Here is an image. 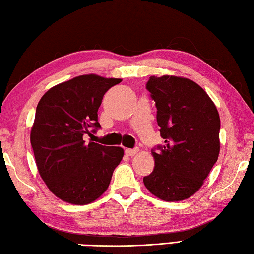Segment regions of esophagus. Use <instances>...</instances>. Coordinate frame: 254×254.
Wrapping results in <instances>:
<instances>
[{"label": "esophagus", "instance_id": "1", "mask_svg": "<svg viewBox=\"0 0 254 254\" xmlns=\"http://www.w3.org/2000/svg\"><path fill=\"white\" fill-rule=\"evenodd\" d=\"M138 153V148H127L126 150H125V154L127 155V156H135V155Z\"/></svg>", "mask_w": 254, "mask_h": 254}]
</instances>
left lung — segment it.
Masks as SVG:
<instances>
[{"label": "left lung", "mask_w": 254, "mask_h": 254, "mask_svg": "<svg viewBox=\"0 0 254 254\" xmlns=\"http://www.w3.org/2000/svg\"><path fill=\"white\" fill-rule=\"evenodd\" d=\"M146 89L165 144L152 149L155 167L144 184L163 201H182L197 192L217 161L220 116L207 93L190 79L152 75Z\"/></svg>", "instance_id": "1"}]
</instances>
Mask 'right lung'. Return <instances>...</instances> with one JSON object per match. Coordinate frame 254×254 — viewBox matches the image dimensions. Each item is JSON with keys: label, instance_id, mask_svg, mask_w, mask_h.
<instances>
[{"label": "right lung", "instance_id": "1", "mask_svg": "<svg viewBox=\"0 0 254 254\" xmlns=\"http://www.w3.org/2000/svg\"><path fill=\"white\" fill-rule=\"evenodd\" d=\"M122 79L79 75L57 84L40 99L31 129L35 163L44 183L62 201L89 204L108 189L124 149L86 144L84 134L96 132L98 108L108 89Z\"/></svg>", "mask_w": 254, "mask_h": 254}]
</instances>
